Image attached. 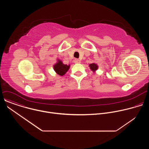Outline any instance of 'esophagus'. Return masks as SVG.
Here are the masks:
<instances>
[{"mask_svg": "<svg viewBox=\"0 0 149 149\" xmlns=\"http://www.w3.org/2000/svg\"><path fill=\"white\" fill-rule=\"evenodd\" d=\"M74 62L76 63H80L81 62V61L78 59H75L74 60Z\"/></svg>", "mask_w": 149, "mask_h": 149, "instance_id": "34e87169", "label": "esophagus"}]
</instances>
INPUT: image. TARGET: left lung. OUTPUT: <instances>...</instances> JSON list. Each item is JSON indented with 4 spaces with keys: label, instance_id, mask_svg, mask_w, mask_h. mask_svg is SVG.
I'll use <instances>...</instances> for the list:
<instances>
[{
    "label": "left lung",
    "instance_id": "1",
    "mask_svg": "<svg viewBox=\"0 0 149 149\" xmlns=\"http://www.w3.org/2000/svg\"><path fill=\"white\" fill-rule=\"evenodd\" d=\"M89 67H90V68L91 69V70L94 72H95L98 68V65L97 64V63H90V64L89 65Z\"/></svg>",
    "mask_w": 149,
    "mask_h": 149
}]
</instances>
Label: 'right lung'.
<instances>
[{
	"instance_id": "obj_1",
	"label": "right lung",
	"mask_w": 149,
	"mask_h": 149,
	"mask_svg": "<svg viewBox=\"0 0 149 149\" xmlns=\"http://www.w3.org/2000/svg\"><path fill=\"white\" fill-rule=\"evenodd\" d=\"M53 67L54 71L58 75L60 76H63L66 74V72L70 69V65H68L67 64H63L62 61L58 59L57 62L55 65H54Z\"/></svg>"
}]
</instances>
